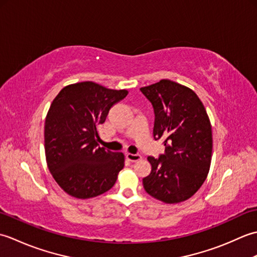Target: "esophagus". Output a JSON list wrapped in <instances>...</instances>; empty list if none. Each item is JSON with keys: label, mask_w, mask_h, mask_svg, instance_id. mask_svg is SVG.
<instances>
[{"label": "esophagus", "mask_w": 257, "mask_h": 257, "mask_svg": "<svg viewBox=\"0 0 257 257\" xmlns=\"http://www.w3.org/2000/svg\"><path fill=\"white\" fill-rule=\"evenodd\" d=\"M125 158H127V159L129 160V161H133V162H136V161H139V160H141V156L140 155H134V154H125Z\"/></svg>", "instance_id": "esophagus-1"}]
</instances>
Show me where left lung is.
I'll list each match as a JSON object with an SVG mask.
<instances>
[{
	"label": "left lung",
	"mask_w": 257,
	"mask_h": 257,
	"mask_svg": "<svg viewBox=\"0 0 257 257\" xmlns=\"http://www.w3.org/2000/svg\"><path fill=\"white\" fill-rule=\"evenodd\" d=\"M155 110L154 137L165 139V155L148 157L151 172L143 179L146 192L165 203L190 199L203 184L212 158V127L195 92L161 79L141 87Z\"/></svg>",
	"instance_id": "8db88e82"
}]
</instances>
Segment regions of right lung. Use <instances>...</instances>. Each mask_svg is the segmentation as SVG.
<instances>
[{"label": "right lung", "instance_id": "add662e5", "mask_svg": "<svg viewBox=\"0 0 257 257\" xmlns=\"http://www.w3.org/2000/svg\"><path fill=\"white\" fill-rule=\"evenodd\" d=\"M127 95L125 89L81 81L64 87L53 100L44 128L46 162L67 194L95 198L116 183L124 156L98 147V125L105 122L109 109Z\"/></svg>", "mask_w": 257, "mask_h": 257}]
</instances>
